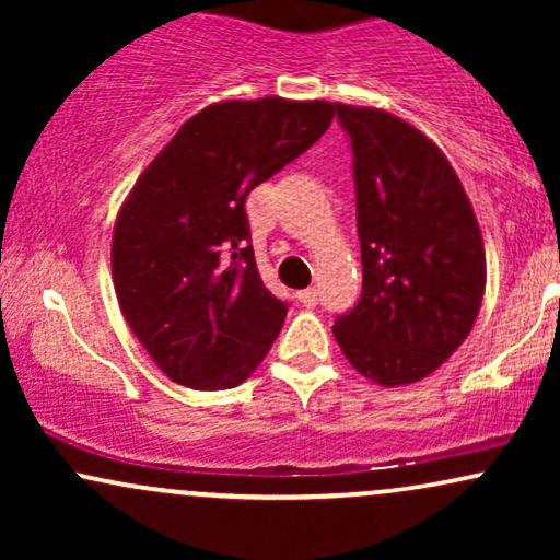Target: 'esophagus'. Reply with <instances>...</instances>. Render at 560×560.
Masks as SVG:
<instances>
[{
    "label": "esophagus",
    "mask_w": 560,
    "mask_h": 560,
    "mask_svg": "<svg viewBox=\"0 0 560 560\" xmlns=\"http://www.w3.org/2000/svg\"><path fill=\"white\" fill-rule=\"evenodd\" d=\"M298 300L305 307H316L318 305V292H316V289H302V292H298Z\"/></svg>",
    "instance_id": "esophagus-1"
}]
</instances>
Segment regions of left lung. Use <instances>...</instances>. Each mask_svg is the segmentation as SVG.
<instances>
[{"mask_svg": "<svg viewBox=\"0 0 560 560\" xmlns=\"http://www.w3.org/2000/svg\"><path fill=\"white\" fill-rule=\"evenodd\" d=\"M352 141L363 292L334 320L352 369L382 387L421 382L464 345L487 284L485 242L464 184L427 133L337 102Z\"/></svg>", "mask_w": 560, "mask_h": 560, "instance_id": "8db88e82", "label": "left lung"}]
</instances>
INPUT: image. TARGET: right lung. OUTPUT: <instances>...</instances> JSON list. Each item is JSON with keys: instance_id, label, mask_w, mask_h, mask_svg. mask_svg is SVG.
Here are the masks:
<instances>
[{"instance_id": "add662e5", "label": "right lung", "mask_w": 560, "mask_h": 560, "mask_svg": "<svg viewBox=\"0 0 560 560\" xmlns=\"http://www.w3.org/2000/svg\"><path fill=\"white\" fill-rule=\"evenodd\" d=\"M334 105L284 96L208 105L133 184L113 231V284L133 337L171 382L229 389L287 318L262 284L244 199L331 126Z\"/></svg>"}]
</instances>
